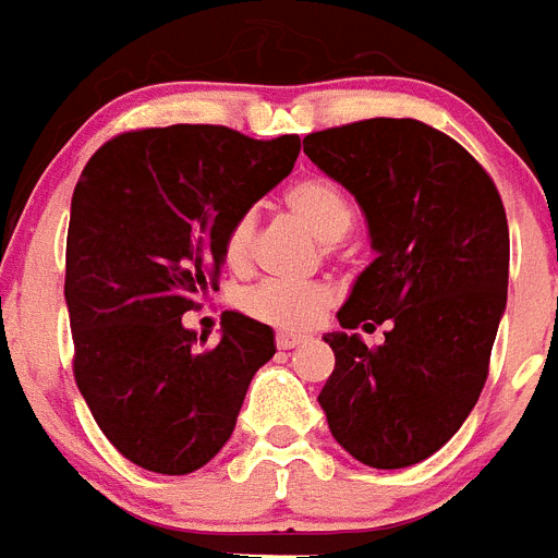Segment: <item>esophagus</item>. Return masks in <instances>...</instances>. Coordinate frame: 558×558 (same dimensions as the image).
<instances>
[{
  "label": "esophagus",
  "mask_w": 558,
  "mask_h": 558,
  "mask_svg": "<svg viewBox=\"0 0 558 558\" xmlns=\"http://www.w3.org/2000/svg\"><path fill=\"white\" fill-rule=\"evenodd\" d=\"M307 336L302 333H276V348L279 351H290V348H296V344L305 342Z\"/></svg>",
  "instance_id": "obj_1"
}]
</instances>
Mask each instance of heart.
Listing matches in <instances>:
<instances>
[{"mask_svg": "<svg viewBox=\"0 0 558 558\" xmlns=\"http://www.w3.org/2000/svg\"><path fill=\"white\" fill-rule=\"evenodd\" d=\"M284 207L313 236L322 239L328 251H333V242H339L356 222L351 196L325 177H305L293 182L284 191ZM253 233L256 225L251 214L236 216L225 230L222 259L230 270H245L251 265ZM333 284L325 279H307V282L265 279L239 296V307L262 325L293 333V330L313 328L333 305Z\"/></svg>", "mask_w": 558, "mask_h": 558, "instance_id": "1", "label": "heart"}]
</instances>
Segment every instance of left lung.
I'll use <instances>...</instances> for the list:
<instances>
[{
    "instance_id": "left-lung-1",
    "label": "left lung",
    "mask_w": 558,
    "mask_h": 558,
    "mask_svg": "<svg viewBox=\"0 0 558 558\" xmlns=\"http://www.w3.org/2000/svg\"><path fill=\"white\" fill-rule=\"evenodd\" d=\"M305 154L356 196L379 253L328 333L319 393L330 434L362 464L393 471L450 439L490 371L508 302L510 233L494 179L418 119H362L307 133ZM388 324L367 349L352 330Z\"/></svg>"
}]
</instances>
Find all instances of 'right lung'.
<instances>
[{"instance_id": "add662e5", "label": "right lung", "mask_w": 558, "mask_h": 558, "mask_svg": "<svg viewBox=\"0 0 558 558\" xmlns=\"http://www.w3.org/2000/svg\"><path fill=\"white\" fill-rule=\"evenodd\" d=\"M299 145L296 133L170 124L119 133L82 170L64 256L73 379L110 445L145 471L210 462L276 353L274 330L242 313H225L214 348L182 313L219 284L225 230L288 177Z\"/></svg>"}]
</instances>
